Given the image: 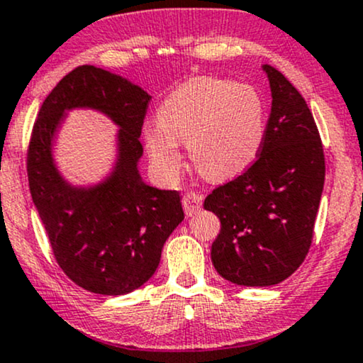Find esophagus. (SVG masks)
<instances>
[{
    "instance_id": "obj_1",
    "label": "esophagus",
    "mask_w": 363,
    "mask_h": 363,
    "mask_svg": "<svg viewBox=\"0 0 363 363\" xmlns=\"http://www.w3.org/2000/svg\"><path fill=\"white\" fill-rule=\"evenodd\" d=\"M182 206H184L187 216H194L201 209V206H203V196L194 191L186 192L184 197H182Z\"/></svg>"
}]
</instances>
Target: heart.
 <instances>
[{
    "label": "heart",
    "instance_id": "1",
    "mask_svg": "<svg viewBox=\"0 0 363 363\" xmlns=\"http://www.w3.org/2000/svg\"><path fill=\"white\" fill-rule=\"evenodd\" d=\"M266 130V104L255 86L223 77H196L164 99L157 123L144 128V144L167 181H176L184 164L179 142H187L204 177L226 181L258 159Z\"/></svg>",
    "mask_w": 363,
    "mask_h": 363
}]
</instances>
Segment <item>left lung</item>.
I'll use <instances>...</instances> for the list:
<instances>
[{
	"label": "left lung",
	"mask_w": 363,
	"mask_h": 363,
	"mask_svg": "<svg viewBox=\"0 0 363 363\" xmlns=\"http://www.w3.org/2000/svg\"><path fill=\"white\" fill-rule=\"evenodd\" d=\"M263 70L273 99L263 149L247 171L204 199L221 221L211 246L216 272L242 286H272L300 268L325 182L323 145L308 105L281 72Z\"/></svg>",
	"instance_id": "1"
}]
</instances>
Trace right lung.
Listing matches in <instances>:
<instances>
[{
	"instance_id": "1",
	"label": "right lung",
	"mask_w": 363,
	"mask_h": 363,
	"mask_svg": "<svg viewBox=\"0 0 363 363\" xmlns=\"http://www.w3.org/2000/svg\"><path fill=\"white\" fill-rule=\"evenodd\" d=\"M150 95L94 65L58 82L41 105L28 147L33 204L63 273L86 291L125 295L157 269L162 246L184 219L177 191L145 184L140 132ZM91 108L121 130L113 172L95 186H72L56 169L52 140L68 109Z\"/></svg>"
}]
</instances>
